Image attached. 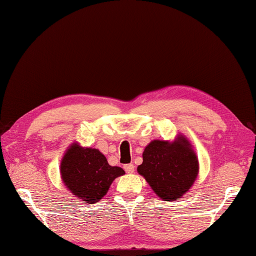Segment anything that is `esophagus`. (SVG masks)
Returning <instances> with one entry per match:
<instances>
[{"mask_svg":"<svg viewBox=\"0 0 256 256\" xmlns=\"http://www.w3.org/2000/svg\"><path fill=\"white\" fill-rule=\"evenodd\" d=\"M124 170L126 173L132 174L135 171V166L133 164H126V165H124Z\"/></svg>","mask_w":256,"mask_h":256,"instance_id":"esophagus-1","label":"esophagus"}]
</instances>
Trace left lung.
I'll return each instance as SVG.
<instances>
[{
	"mask_svg": "<svg viewBox=\"0 0 256 256\" xmlns=\"http://www.w3.org/2000/svg\"><path fill=\"white\" fill-rule=\"evenodd\" d=\"M198 158L188 138L153 140L143 152L138 173L163 201H176L190 191L198 175Z\"/></svg>",
	"mask_w": 256,
	"mask_h": 256,
	"instance_id": "1",
	"label": "left lung"
}]
</instances>
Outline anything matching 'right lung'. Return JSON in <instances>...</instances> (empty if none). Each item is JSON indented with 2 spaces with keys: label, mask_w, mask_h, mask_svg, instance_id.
I'll return each instance as SVG.
<instances>
[{
  "label": "right lung",
  "mask_w": 256,
  "mask_h": 256,
  "mask_svg": "<svg viewBox=\"0 0 256 256\" xmlns=\"http://www.w3.org/2000/svg\"><path fill=\"white\" fill-rule=\"evenodd\" d=\"M60 174L70 192L84 203L94 204L108 193L114 180L125 172L110 165L98 148H83L74 142L63 155Z\"/></svg>",
  "instance_id": "right-lung-1"
}]
</instances>
